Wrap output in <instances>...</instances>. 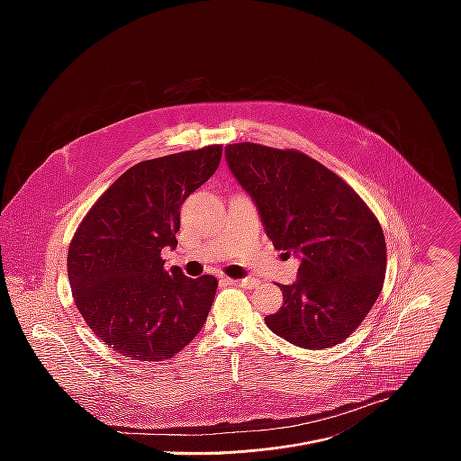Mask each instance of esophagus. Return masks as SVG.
<instances>
[{"mask_svg":"<svg viewBox=\"0 0 461 461\" xmlns=\"http://www.w3.org/2000/svg\"><path fill=\"white\" fill-rule=\"evenodd\" d=\"M228 285H233V286H240V288H255L258 285L257 279H251V277H244V279H228Z\"/></svg>","mask_w":461,"mask_h":461,"instance_id":"34e87169","label":"esophagus"}]
</instances>
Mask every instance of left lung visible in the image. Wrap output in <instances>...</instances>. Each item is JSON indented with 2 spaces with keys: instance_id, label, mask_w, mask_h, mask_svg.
<instances>
[{
  "instance_id": "8db88e82",
  "label": "left lung",
  "mask_w": 461,
  "mask_h": 461,
  "mask_svg": "<svg viewBox=\"0 0 461 461\" xmlns=\"http://www.w3.org/2000/svg\"><path fill=\"white\" fill-rule=\"evenodd\" d=\"M224 153L274 246L299 258L297 281L281 285V310L265 317L268 328L301 348L339 345L383 288L377 219L343 178L299 151L242 142Z\"/></svg>"
}]
</instances>
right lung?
Here are the masks:
<instances>
[{
	"instance_id": "1",
	"label": "right lung",
	"mask_w": 461,
	"mask_h": 461,
	"mask_svg": "<svg viewBox=\"0 0 461 461\" xmlns=\"http://www.w3.org/2000/svg\"><path fill=\"white\" fill-rule=\"evenodd\" d=\"M222 146L160 157L129 167L100 196L68 253L75 303L91 330L118 354L164 361L201 332L217 279L164 268L176 248L180 208L219 167Z\"/></svg>"
}]
</instances>
